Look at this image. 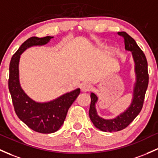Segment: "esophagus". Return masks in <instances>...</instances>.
<instances>
[{"label":"esophagus","instance_id":"esophagus-1","mask_svg":"<svg viewBox=\"0 0 158 158\" xmlns=\"http://www.w3.org/2000/svg\"><path fill=\"white\" fill-rule=\"evenodd\" d=\"M91 90V85L88 83H83L81 85V91L82 92H88Z\"/></svg>","mask_w":158,"mask_h":158}]
</instances>
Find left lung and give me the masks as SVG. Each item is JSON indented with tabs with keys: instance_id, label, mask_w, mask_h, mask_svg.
Instances as JSON below:
<instances>
[{
	"instance_id": "left-lung-1",
	"label": "left lung",
	"mask_w": 158,
	"mask_h": 158,
	"mask_svg": "<svg viewBox=\"0 0 158 158\" xmlns=\"http://www.w3.org/2000/svg\"><path fill=\"white\" fill-rule=\"evenodd\" d=\"M124 39L126 51L131 52L134 61L136 81L133 84V98L131 104L124 112L113 118H103L98 115L96 103L98 98L94 93H91V105L89 117L94 127L104 132H116L127 127L139 115L143 106L144 98L148 85V63L145 54L136 44V41L124 31L118 32Z\"/></svg>"
}]
</instances>
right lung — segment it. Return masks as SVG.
<instances>
[{
  "label": "right lung",
  "instance_id": "obj_1",
  "mask_svg": "<svg viewBox=\"0 0 158 158\" xmlns=\"http://www.w3.org/2000/svg\"><path fill=\"white\" fill-rule=\"evenodd\" d=\"M53 37L47 36L27 39L13 55L10 64L9 91L15 113L27 127L41 133H55L60 129L69 108L80 94V88H78L50 101L38 102L31 99L21 86L19 70L21 55L28 48L46 45Z\"/></svg>",
  "mask_w": 158,
  "mask_h": 158
}]
</instances>
